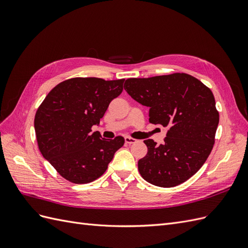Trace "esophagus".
<instances>
[{
	"label": "esophagus",
	"mask_w": 248,
	"mask_h": 248,
	"mask_svg": "<svg viewBox=\"0 0 248 248\" xmlns=\"http://www.w3.org/2000/svg\"><path fill=\"white\" fill-rule=\"evenodd\" d=\"M137 141H138V140H136V139H132L130 137H125V142H126V144H129V145L136 144Z\"/></svg>",
	"instance_id": "esophagus-1"
}]
</instances>
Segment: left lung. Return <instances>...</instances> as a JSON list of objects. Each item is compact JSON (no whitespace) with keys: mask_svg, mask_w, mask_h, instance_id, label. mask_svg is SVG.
I'll return each instance as SVG.
<instances>
[{"mask_svg":"<svg viewBox=\"0 0 248 248\" xmlns=\"http://www.w3.org/2000/svg\"><path fill=\"white\" fill-rule=\"evenodd\" d=\"M124 89L150 108V123L169 127L162 145L144 140L148 152L138 162L140 176L166 188L185 182L202 167L215 142L219 112L212 91L187 73L128 78Z\"/></svg>","mask_w":248,"mask_h":248,"instance_id":"obj_1","label":"left lung"}]
</instances>
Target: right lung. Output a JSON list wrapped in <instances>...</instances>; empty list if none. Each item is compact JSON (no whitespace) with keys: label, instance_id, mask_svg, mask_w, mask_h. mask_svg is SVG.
<instances>
[{"label":"right lung","instance_id":"1","mask_svg":"<svg viewBox=\"0 0 248 248\" xmlns=\"http://www.w3.org/2000/svg\"><path fill=\"white\" fill-rule=\"evenodd\" d=\"M123 79L73 78L60 82L36 111L34 126L39 151L67 181L86 184L101 177L122 137L101 139L91 133L110 101L123 91Z\"/></svg>","mask_w":248,"mask_h":248}]
</instances>
